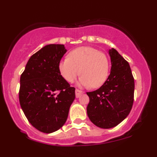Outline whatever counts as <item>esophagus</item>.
Masks as SVG:
<instances>
[{
    "label": "esophagus",
    "instance_id": "obj_1",
    "mask_svg": "<svg viewBox=\"0 0 157 157\" xmlns=\"http://www.w3.org/2000/svg\"><path fill=\"white\" fill-rule=\"evenodd\" d=\"M82 91H80V90L79 89H76V91H75V94H76V97L77 98H78V97H80L81 96V94H82Z\"/></svg>",
    "mask_w": 157,
    "mask_h": 157
}]
</instances>
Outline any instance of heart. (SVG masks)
<instances>
[{
	"label": "heart",
	"instance_id": "1",
	"mask_svg": "<svg viewBox=\"0 0 157 157\" xmlns=\"http://www.w3.org/2000/svg\"><path fill=\"white\" fill-rule=\"evenodd\" d=\"M61 76L72 82L81 75L79 85L96 89L102 86L109 75L110 62L105 53L89 46L77 48L68 54V58L59 63Z\"/></svg>",
	"mask_w": 157,
	"mask_h": 157
}]
</instances>
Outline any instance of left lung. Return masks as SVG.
<instances>
[{"mask_svg": "<svg viewBox=\"0 0 157 157\" xmlns=\"http://www.w3.org/2000/svg\"><path fill=\"white\" fill-rule=\"evenodd\" d=\"M111 72L100 89L87 92V114L95 125L111 128L127 117L134 102V79L128 63L114 48L109 49Z\"/></svg>", "mask_w": 157, "mask_h": 157, "instance_id": "obj_1", "label": "left lung"}]
</instances>
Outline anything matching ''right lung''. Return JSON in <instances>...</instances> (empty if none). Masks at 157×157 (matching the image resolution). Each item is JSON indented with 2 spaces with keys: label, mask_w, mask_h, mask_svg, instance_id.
Masks as SVG:
<instances>
[{
  "label": "right lung",
  "mask_w": 157,
  "mask_h": 157,
  "mask_svg": "<svg viewBox=\"0 0 157 157\" xmlns=\"http://www.w3.org/2000/svg\"><path fill=\"white\" fill-rule=\"evenodd\" d=\"M66 52L64 45H46L30 57L21 76V109L32 125L46 134L64 125L75 98V89L58 68Z\"/></svg>",
  "instance_id": "obj_1"
}]
</instances>
